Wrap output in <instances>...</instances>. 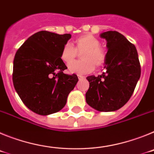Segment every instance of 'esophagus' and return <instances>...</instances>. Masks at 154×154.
I'll list each match as a JSON object with an SVG mask.
<instances>
[{"mask_svg": "<svg viewBox=\"0 0 154 154\" xmlns=\"http://www.w3.org/2000/svg\"><path fill=\"white\" fill-rule=\"evenodd\" d=\"M78 78H79V80H82V79H85V77H84V76H82V75H79Z\"/></svg>", "mask_w": 154, "mask_h": 154, "instance_id": "34e87169", "label": "esophagus"}]
</instances>
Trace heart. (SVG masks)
Wrapping results in <instances>:
<instances>
[{"label": "heart", "instance_id": "heart-1", "mask_svg": "<svg viewBox=\"0 0 154 154\" xmlns=\"http://www.w3.org/2000/svg\"><path fill=\"white\" fill-rule=\"evenodd\" d=\"M83 53L82 61L71 63L79 54ZM60 58L63 62L69 65V70L72 73L86 74L94 70L95 65L101 67L106 60V53L100 47V42L90 34H85L74 41V47L66 43L62 47Z\"/></svg>", "mask_w": 154, "mask_h": 154}]
</instances>
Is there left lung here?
<instances>
[{"mask_svg":"<svg viewBox=\"0 0 154 154\" xmlns=\"http://www.w3.org/2000/svg\"><path fill=\"white\" fill-rule=\"evenodd\" d=\"M100 37L107 42L106 71L96 77H87L89 88L85 100L99 112H113L123 107L133 95L140 77V64L135 45L122 34L108 31Z\"/></svg>","mask_w":154,"mask_h":154,"instance_id":"8db88e82","label":"left lung"}]
</instances>
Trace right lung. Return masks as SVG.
Segmentation results:
<instances>
[{"label":"right lung","instance_id":"obj_1","mask_svg":"<svg viewBox=\"0 0 154 154\" xmlns=\"http://www.w3.org/2000/svg\"><path fill=\"white\" fill-rule=\"evenodd\" d=\"M71 37L41 31L29 37L16 52L14 86L24 104L38 115L60 111L78 82L76 75L63 73L67 67L60 58Z\"/></svg>","mask_w":154,"mask_h":154}]
</instances>
